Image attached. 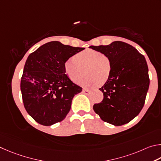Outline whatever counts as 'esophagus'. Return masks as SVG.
<instances>
[{"instance_id":"34e87169","label":"esophagus","mask_w":161,"mask_h":161,"mask_svg":"<svg viewBox=\"0 0 161 161\" xmlns=\"http://www.w3.org/2000/svg\"><path fill=\"white\" fill-rule=\"evenodd\" d=\"M83 92L86 95H89L90 92H91V91H89V90H88V89H83Z\"/></svg>"}]
</instances>
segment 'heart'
<instances>
[{
  "instance_id": "b5f03b06",
  "label": "heart",
  "mask_w": 161,
  "mask_h": 161,
  "mask_svg": "<svg viewBox=\"0 0 161 161\" xmlns=\"http://www.w3.org/2000/svg\"><path fill=\"white\" fill-rule=\"evenodd\" d=\"M64 72L70 80L84 86L91 87L104 85L110 77L112 64L108 56L98 51L87 49L70 56L65 61Z\"/></svg>"
}]
</instances>
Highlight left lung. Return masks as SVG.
<instances>
[{
	"mask_svg": "<svg viewBox=\"0 0 161 161\" xmlns=\"http://www.w3.org/2000/svg\"><path fill=\"white\" fill-rule=\"evenodd\" d=\"M110 59V77L100 91L104 97L93 109L104 122L122 126L136 117L145 103L149 83L145 57L131 45L115 41L109 45L91 46Z\"/></svg>",
	"mask_w": 161,
	"mask_h": 161,
	"instance_id": "8db88e82",
	"label": "left lung"
}]
</instances>
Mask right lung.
<instances>
[{
	"label": "right lung",
	"instance_id": "obj_1",
	"mask_svg": "<svg viewBox=\"0 0 161 161\" xmlns=\"http://www.w3.org/2000/svg\"><path fill=\"white\" fill-rule=\"evenodd\" d=\"M84 49L53 41L30 53L20 82L24 107L36 122L50 126L69 113L73 97L82 88L64 72L65 61Z\"/></svg>",
	"mask_w": 161,
	"mask_h": 161
}]
</instances>
